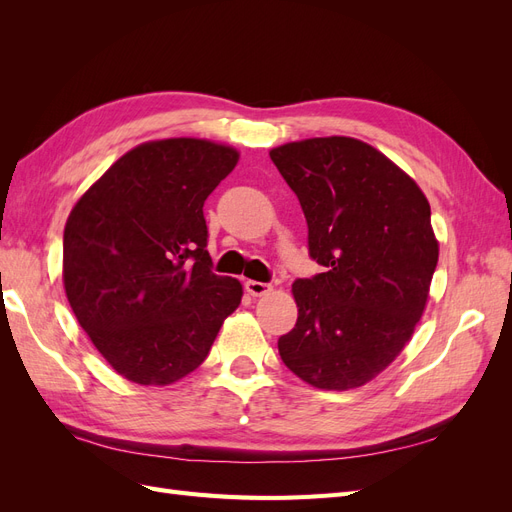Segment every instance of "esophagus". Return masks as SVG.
Masks as SVG:
<instances>
[{
    "mask_svg": "<svg viewBox=\"0 0 512 512\" xmlns=\"http://www.w3.org/2000/svg\"><path fill=\"white\" fill-rule=\"evenodd\" d=\"M245 292L252 294V297H262V294L271 292V284L256 282V280H247V282H245Z\"/></svg>",
    "mask_w": 512,
    "mask_h": 512,
    "instance_id": "obj_1",
    "label": "esophagus"
}]
</instances>
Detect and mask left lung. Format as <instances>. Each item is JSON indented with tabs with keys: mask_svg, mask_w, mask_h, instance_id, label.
I'll return each mask as SVG.
<instances>
[{
	"mask_svg": "<svg viewBox=\"0 0 512 512\" xmlns=\"http://www.w3.org/2000/svg\"><path fill=\"white\" fill-rule=\"evenodd\" d=\"M269 156L299 198L309 256L324 267L294 280L299 318L277 348L316 389H356L393 363L423 316L438 265L429 203L356 138H307Z\"/></svg>",
	"mask_w": 512,
	"mask_h": 512,
	"instance_id": "left-lung-1",
	"label": "left lung"
}]
</instances>
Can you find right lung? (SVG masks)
Masks as SVG:
<instances>
[{
    "label": "right lung",
    "instance_id": "obj_1",
    "mask_svg": "<svg viewBox=\"0 0 512 512\" xmlns=\"http://www.w3.org/2000/svg\"><path fill=\"white\" fill-rule=\"evenodd\" d=\"M239 153L198 138L138 145L91 185L64 230V286L117 374L164 386L207 359L243 288L215 275L207 196Z\"/></svg>",
    "mask_w": 512,
    "mask_h": 512
}]
</instances>
